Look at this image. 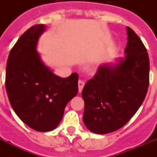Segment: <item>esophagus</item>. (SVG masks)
<instances>
[{"label": "esophagus", "mask_w": 157, "mask_h": 157, "mask_svg": "<svg viewBox=\"0 0 157 157\" xmlns=\"http://www.w3.org/2000/svg\"><path fill=\"white\" fill-rule=\"evenodd\" d=\"M83 86H84V82L81 79L78 80V91H79V92H82Z\"/></svg>", "instance_id": "esophagus-1"}]
</instances>
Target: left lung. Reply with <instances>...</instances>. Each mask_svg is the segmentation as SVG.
<instances>
[{
	"label": "left lung",
	"mask_w": 157,
	"mask_h": 157,
	"mask_svg": "<svg viewBox=\"0 0 157 157\" xmlns=\"http://www.w3.org/2000/svg\"><path fill=\"white\" fill-rule=\"evenodd\" d=\"M125 56L115 64L100 65L85 83L83 123L98 134L112 133L129 121L143 102L149 85L150 62L145 46L127 27Z\"/></svg>",
	"instance_id": "left-lung-1"
}]
</instances>
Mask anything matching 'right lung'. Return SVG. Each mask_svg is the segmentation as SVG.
<instances>
[{"mask_svg":"<svg viewBox=\"0 0 157 157\" xmlns=\"http://www.w3.org/2000/svg\"><path fill=\"white\" fill-rule=\"evenodd\" d=\"M44 24H36L21 35L10 52L6 88L13 110L33 129L48 132L61 121L67 103L78 92V75H55L37 52Z\"/></svg>","mask_w":157,"mask_h":157,"instance_id":"add662e5","label":"right lung"}]
</instances>
